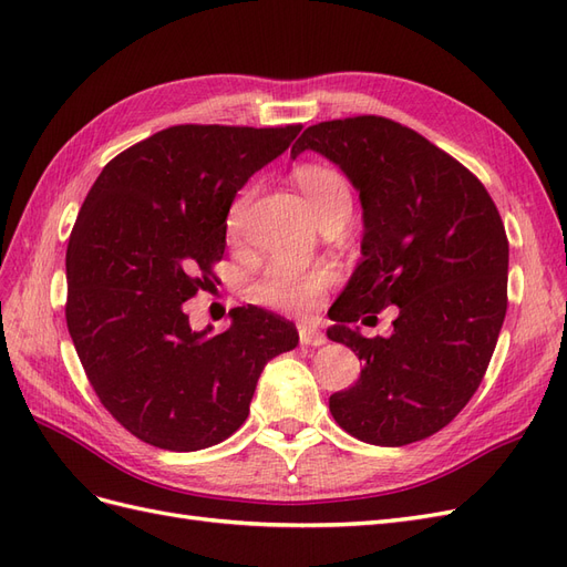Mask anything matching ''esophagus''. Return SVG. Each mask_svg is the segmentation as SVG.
Here are the masks:
<instances>
[{
    "label": "esophagus",
    "instance_id": "34e87169",
    "mask_svg": "<svg viewBox=\"0 0 567 567\" xmlns=\"http://www.w3.org/2000/svg\"><path fill=\"white\" fill-rule=\"evenodd\" d=\"M298 336H300L302 346L319 348V346H323V342H326V336L317 329V326H312V323H300V326H298Z\"/></svg>",
    "mask_w": 567,
    "mask_h": 567
}]
</instances>
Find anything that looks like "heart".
<instances>
[{"mask_svg":"<svg viewBox=\"0 0 567 567\" xmlns=\"http://www.w3.org/2000/svg\"><path fill=\"white\" fill-rule=\"evenodd\" d=\"M293 179L310 205L317 219L350 210V186L338 169L321 163H305L296 167ZM250 192L238 194L227 210V231L234 236L241 229ZM336 281V269L331 265H315L307 269L290 267L284 262L271 265L260 279L252 284V300L269 310L279 312H305L317 305L326 288Z\"/></svg>","mask_w":567,"mask_h":567,"instance_id":"1","label":"heart"}]
</instances>
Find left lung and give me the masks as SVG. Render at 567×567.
<instances>
[{
	"label": "left lung",
	"instance_id": "1",
	"mask_svg": "<svg viewBox=\"0 0 567 567\" xmlns=\"http://www.w3.org/2000/svg\"><path fill=\"white\" fill-rule=\"evenodd\" d=\"M307 148L348 175L364 208V257L329 329L364 369L350 390L331 394V414L342 431L381 447L431 437L483 383L506 317L499 210L468 167L381 115L307 127L290 156ZM390 303L401 307L390 339L349 329Z\"/></svg>",
	"mask_w": 567,
	"mask_h": 567
}]
</instances>
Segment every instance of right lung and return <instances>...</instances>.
Returning <instances> with one entry per match:
<instances>
[{
	"mask_svg": "<svg viewBox=\"0 0 567 567\" xmlns=\"http://www.w3.org/2000/svg\"><path fill=\"white\" fill-rule=\"evenodd\" d=\"M302 125H175L101 169L65 250V321L111 416L153 447L196 452L244 425L271 357L296 326L234 307L225 333L194 331L184 302L213 286L227 210Z\"/></svg>",
	"mask_w": 567,
	"mask_h": 567,
	"instance_id": "1",
	"label": "right lung"
}]
</instances>
